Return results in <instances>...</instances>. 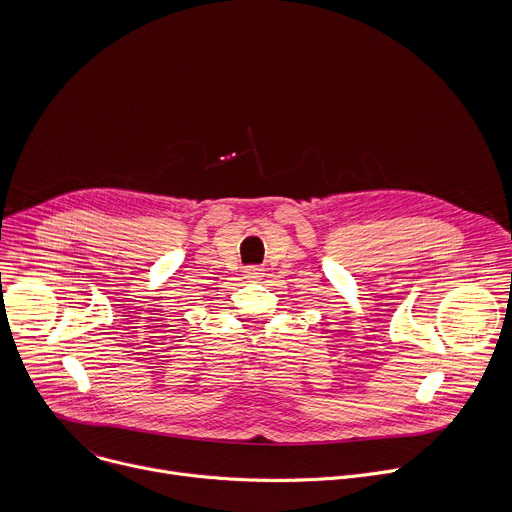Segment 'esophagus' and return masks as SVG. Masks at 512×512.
Here are the masks:
<instances>
[{
  "label": "esophagus",
  "instance_id": "esophagus-1",
  "mask_svg": "<svg viewBox=\"0 0 512 512\" xmlns=\"http://www.w3.org/2000/svg\"><path fill=\"white\" fill-rule=\"evenodd\" d=\"M263 269L261 267H257V265H249V267H245V277L247 279H259L263 273H261Z\"/></svg>",
  "mask_w": 512,
  "mask_h": 512
}]
</instances>
